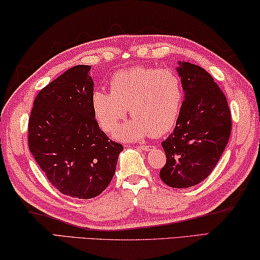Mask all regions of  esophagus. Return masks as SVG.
<instances>
[{"label":"esophagus","instance_id":"esophagus-1","mask_svg":"<svg viewBox=\"0 0 260 260\" xmlns=\"http://www.w3.org/2000/svg\"><path fill=\"white\" fill-rule=\"evenodd\" d=\"M140 149H143V151L147 152V151H151V149L154 148V146H149V145H140V146H138Z\"/></svg>","mask_w":260,"mask_h":260}]
</instances>
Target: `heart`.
<instances>
[{"mask_svg":"<svg viewBox=\"0 0 260 260\" xmlns=\"http://www.w3.org/2000/svg\"><path fill=\"white\" fill-rule=\"evenodd\" d=\"M183 102L179 75L152 67L118 72L111 80V92L95 90L92 94L95 120L106 133L116 129L129 108L133 118L115 135L125 142L169 133L178 121Z\"/></svg>","mask_w":260,"mask_h":260,"instance_id":"heart-1","label":"heart"}]
</instances>
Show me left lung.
Segmentation results:
<instances>
[{
	"instance_id": "1",
	"label": "left lung",
	"mask_w": 260,
	"mask_h": 260,
	"mask_svg": "<svg viewBox=\"0 0 260 260\" xmlns=\"http://www.w3.org/2000/svg\"><path fill=\"white\" fill-rule=\"evenodd\" d=\"M184 102L174 133L162 143L167 163L160 178L174 188L201 183L215 169L229 143L232 121L225 94L202 67L178 61Z\"/></svg>"
}]
</instances>
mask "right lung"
<instances>
[{
  "label": "right lung",
  "instance_id": "1",
  "mask_svg": "<svg viewBox=\"0 0 260 260\" xmlns=\"http://www.w3.org/2000/svg\"><path fill=\"white\" fill-rule=\"evenodd\" d=\"M91 66L77 65L40 91L28 121L31 155L59 192L92 199L111 183L123 146L99 129Z\"/></svg>",
  "mask_w": 260,
  "mask_h": 260
}]
</instances>
